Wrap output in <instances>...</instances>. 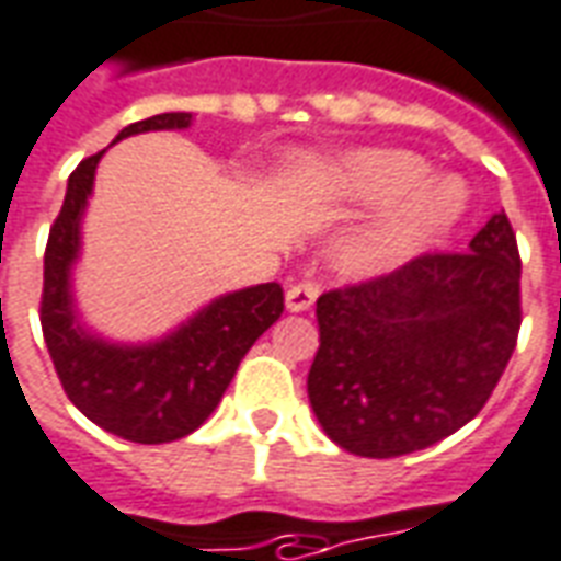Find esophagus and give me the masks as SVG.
<instances>
[{
  "label": "esophagus",
  "instance_id": "esophagus-1",
  "mask_svg": "<svg viewBox=\"0 0 561 561\" xmlns=\"http://www.w3.org/2000/svg\"><path fill=\"white\" fill-rule=\"evenodd\" d=\"M320 296V284L317 280H298L286 289V308L289 310H310L313 301Z\"/></svg>",
  "mask_w": 561,
  "mask_h": 561
}]
</instances>
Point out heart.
Here are the masks:
<instances>
[{
	"label": "heart",
	"mask_w": 561,
	"mask_h": 561,
	"mask_svg": "<svg viewBox=\"0 0 561 561\" xmlns=\"http://www.w3.org/2000/svg\"><path fill=\"white\" fill-rule=\"evenodd\" d=\"M427 163L412 151H353L343 158L310 163L305 179L325 194L353 196L365 203H391L410 194L376 230L350 241L341 265L350 272H376L398 263L436 232L451 227L463 215L466 191L457 179H431Z\"/></svg>",
	"instance_id": "b5f03b06"
}]
</instances>
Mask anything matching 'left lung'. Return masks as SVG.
Listing matches in <instances>:
<instances>
[{
	"mask_svg": "<svg viewBox=\"0 0 561 561\" xmlns=\"http://www.w3.org/2000/svg\"><path fill=\"white\" fill-rule=\"evenodd\" d=\"M310 407L358 457L436 445L484 410L520 331V251L505 211L469 251L421 253L317 298Z\"/></svg>",
	"mask_w": 561,
	"mask_h": 561,
	"instance_id": "8db88e82",
	"label": "left lung"
}]
</instances>
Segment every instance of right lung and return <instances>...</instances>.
<instances>
[{
    "label": "right lung",
    "instance_id": "add662e5",
    "mask_svg": "<svg viewBox=\"0 0 561 561\" xmlns=\"http://www.w3.org/2000/svg\"><path fill=\"white\" fill-rule=\"evenodd\" d=\"M191 113H161L134 122L142 130H182ZM104 151L77 163L62 211L44 251L41 331L65 394L85 419L128 443L161 445L194 433L215 412L239 362L284 313L280 284H260L215 298L163 341L118 346L89 334L73 313L71 265L80 253V218Z\"/></svg>",
    "mask_w": 561,
    "mask_h": 561
}]
</instances>
